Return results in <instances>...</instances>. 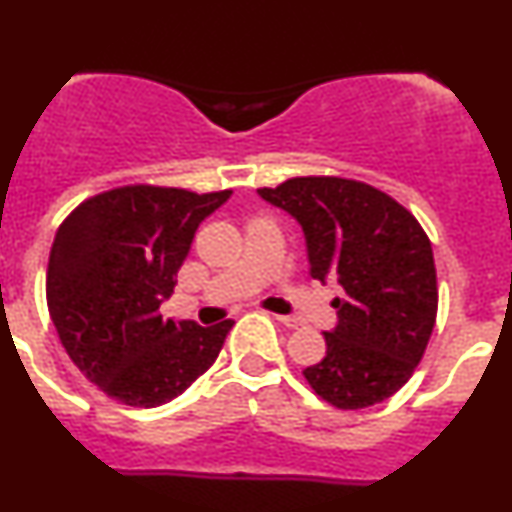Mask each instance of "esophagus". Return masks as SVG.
<instances>
[{
    "instance_id": "1",
    "label": "esophagus",
    "mask_w": 512,
    "mask_h": 512,
    "mask_svg": "<svg viewBox=\"0 0 512 512\" xmlns=\"http://www.w3.org/2000/svg\"><path fill=\"white\" fill-rule=\"evenodd\" d=\"M274 319H277L279 324L287 326V328H301V326H304V321L297 319V316H274Z\"/></svg>"
}]
</instances>
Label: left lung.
I'll list each match as a JSON object with an SVG mask.
<instances>
[{"instance_id": "1", "label": "left lung", "mask_w": 512, "mask_h": 512, "mask_svg": "<svg viewBox=\"0 0 512 512\" xmlns=\"http://www.w3.org/2000/svg\"><path fill=\"white\" fill-rule=\"evenodd\" d=\"M257 193L301 225L311 277H336L343 289L326 355L304 370L306 383L338 410L395 395L437 321V267L422 225L387 193L341 176H297Z\"/></svg>"}]
</instances>
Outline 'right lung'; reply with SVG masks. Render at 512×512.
I'll return each mask as SVG.
<instances>
[{
  "mask_svg": "<svg viewBox=\"0 0 512 512\" xmlns=\"http://www.w3.org/2000/svg\"><path fill=\"white\" fill-rule=\"evenodd\" d=\"M233 191L120 186L80 203L58 228L48 314L80 373L129 407L179 397L218 358L235 321L164 319L201 220Z\"/></svg>",
  "mask_w": 512,
  "mask_h": 512,
  "instance_id": "right-lung-1",
  "label": "right lung"
}]
</instances>
